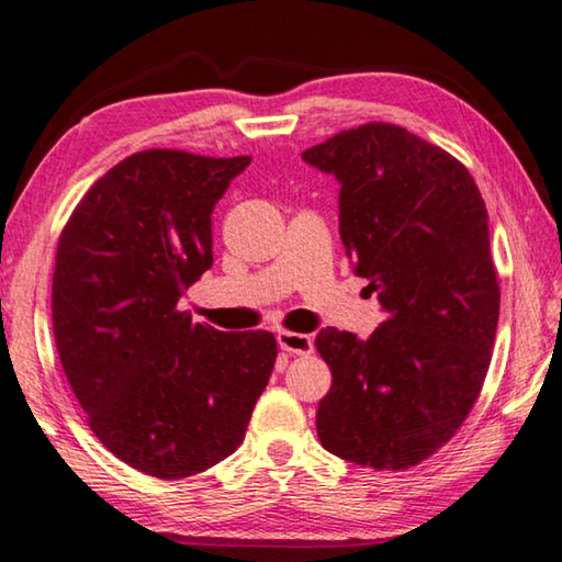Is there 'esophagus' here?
<instances>
[{"label": "esophagus", "mask_w": 562, "mask_h": 562, "mask_svg": "<svg viewBox=\"0 0 562 562\" xmlns=\"http://www.w3.org/2000/svg\"><path fill=\"white\" fill-rule=\"evenodd\" d=\"M278 345H280V349L290 351V355H300V357L312 355V349H315V345H312V337L300 335V331H280Z\"/></svg>", "instance_id": "1"}]
</instances>
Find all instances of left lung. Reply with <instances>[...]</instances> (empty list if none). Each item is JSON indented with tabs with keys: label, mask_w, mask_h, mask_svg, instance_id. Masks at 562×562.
<instances>
[{
	"label": "left lung",
	"mask_w": 562,
	"mask_h": 562,
	"mask_svg": "<svg viewBox=\"0 0 562 562\" xmlns=\"http://www.w3.org/2000/svg\"><path fill=\"white\" fill-rule=\"evenodd\" d=\"M339 180V235L384 310L372 337L319 329L331 369L317 436L339 459L404 471L459 431L481 394L501 290L488 211L463 164L394 123L302 154Z\"/></svg>",
	"instance_id": "left-lung-1"
}]
</instances>
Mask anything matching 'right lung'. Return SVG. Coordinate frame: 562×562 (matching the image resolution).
<instances>
[{
    "label": "right lung",
    "instance_id": "obj_1",
    "mask_svg": "<svg viewBox=\"0 0 562 562\" xmlns=\"http://www.w3.org/2000/svg\"><path fill=\"white\" fill-rule=\"evenodd\" d=\"M250 156L150 148L74 207L56 247V351L91 431L131 469L188 479L243 443L270 382V331L198 325L178 300L213 265L211 215Z\"/></svg>",
    "mask_w": 562,
    "mask_h": 562
}]
</instances>
